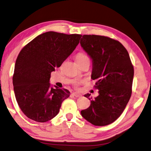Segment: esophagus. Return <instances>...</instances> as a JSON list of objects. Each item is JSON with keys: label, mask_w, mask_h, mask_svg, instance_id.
Here are the masks:
<instances>
[{"label": "esophagus", "mask_w": 151, "mask_h": 151, "mask_svg": "<svg viewBox=\"0 0 151 151\" xmlns=\"http://www.w3.org/2000/svg\"><path fill=\"white\" fill-rule=\"evenodd\" d=\"M72 95H73V96L74 97H80L81 96V94L76 93V92H74V93H72Z\"/></svg>", "instance_id": "34e87169"}]
</instances>
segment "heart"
<instances>
[{
  "instance_id": "heart-1",
  "label": "heart",
  "mask_w": 151,
  "mask_h": 151,
  "mask_svg": "<svg viewBox=\"0 0 151 151\" xmlns=\"http://www.w3.org/2000/svg\"><path fill=\"white\" fill-rule=\"evenodd\" d=\"M88 55H86L85 54H83V53H78V54L76 55V60L77 61H80V60H84L86 59V58H88ZM74 84H75L76 86H77L78 84V82L77 81H75L74 82Z\"/></svg>"
}]
</instances>
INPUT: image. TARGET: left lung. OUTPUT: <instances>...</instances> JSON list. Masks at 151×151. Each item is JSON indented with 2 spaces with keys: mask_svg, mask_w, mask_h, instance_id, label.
<instances>
[{
  "mask_svg": "<svg viewBox=\"0 0 151 151\" xmlns=\"http://www.w3.org/2000/svg\"><path fill=\"white\" fill-rule=\"evenodd\" d=\"M81 46L92 60L91 79L97 80L99 96L91 100L82 117L96 126H105L120 117L130 99L134 68L127 50L122 44L109 37L83 35Z\"/></svg>",
  "mask_w": 151,
  "mask_h": 151,
  "instance_id": "8db88e82",
  "label": "left lung"
}]
</instances>
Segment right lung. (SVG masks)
Instances as JSON below:
<instances>
[{
  "label": "right lung",
  "mask_w": 151,
  "mask_h": 151,
  "mask_svg": "<svg viewBox=\"0 0 151 151\" xmlns=\"http://www.w3.org/2000/svg\"><path fill=\"white\" fill-rule=\"evenodd\" d=\"M81 35L47 32L23 47L16 60L12 83L16 99L24 114L44 123L58 115L70 96L66 89L51 88L50 78L78 46Z\"/></svg>",
  "instance_id": "right-lung-1"
}]
</instances>
